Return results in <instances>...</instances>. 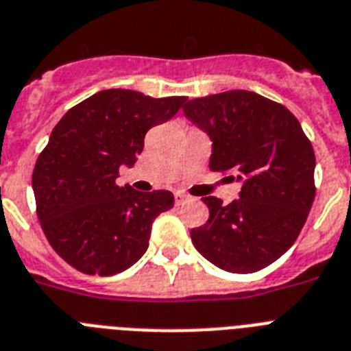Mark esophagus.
I'll use <instances>...</instances> for the list:
<instances>
[{
    "instance_id": "34e87169",
    "label": "esophagus",
    "mask_w": 351,
    "mask_h": 351,
    "mask_svg": "<svg viewBox=\"0 0 351 351\" xmlns=\"http://www.w3.org/2000/svg\"><path fill=\"white\" fill-rule=\"evenodd\" d=\"M187 199H189V196H187V194L175 193V203H176V205H184V203L187 202Z\"/></svg>"
}]
</instances>
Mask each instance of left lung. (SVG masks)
<instances>
[{
    "label": "left lung",
    "mask_w": 351,
    "mask_h": 351,
    "mask_svg": "<svg viewBox=\"0 0 351 351\" xmlns=\"http://www.w3.org/2000/svg\"><path fill=\"white\" fill-rule=\"evenodd\" d=\"M184 116L210 137V171L243 184L228 205L202 198L208 221L191 230L194 248L230 273L269 266L293 246L316 196V157L300 121L250 90L191 99Z\"/></svg>",
    "instance_id": "8db88e82"
}]
</instances>
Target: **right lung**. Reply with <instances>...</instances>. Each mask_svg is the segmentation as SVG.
Wrapping results in <instances>:
<instances>
[{"instance_id": "1", "label": "right lung", "mask_w": 351, "mask_h": 351, "mask_svg": "<svg viewBox=\"0 0 351 351\" xmlns=\"http://www.w3.org/2000/svg\"><path fill=\"white\" fill-rule=\"evenodd\" d=\"M185 96L152 98L128 89L93 94L66 112L37 158V216L51 248L85 275L112 276L148 250L155 217L173 207L169 191L119 187L152 126L175 116Z\"/></svg>"}]
</instances>
